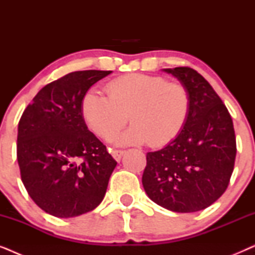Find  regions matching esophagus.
<instances>
[{
    "mask_svg": "<svg viewBox=\"0 0 255 255\" xmlns=\"http://www.w3.org/2000/svg\"><path fill=\"white\" fill-rule=\"evenodd\" d=\"M110 152H111V155L114 156V159L118 162L121 161V158L123 156V154L125 153L124 151H122V149H111Z\"/></svg>",
    "mask_w": 255,
    "mask_h": 255,
    "instance_id": "34e87169",
    "label": "esophagus"
}]
</instances>
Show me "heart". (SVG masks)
Wrapping results in <instances>:
<instances>
[{
    "label": "heart",
    "instance_id": "obj_1",
    "mask_svg": "<svg viewBox=\"0 0 255 255\" xmlns=\"http://www.w3.org/2000/svg\"><path fill=\"white\" fill-rule=\"evenodd\" d=\"M108 97L89 90L81 111L87 127L102 139H110L127 124L132 127L115 139L118 145L161 147L181 133L190 110L186 87L161 76L130 74L107 86Z\"/></svg>",
    "mask_w": 255,
    "mask_h": 255
}]
</instances>
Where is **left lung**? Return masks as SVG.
Listing matches in <instances>:
<instances>
[{
  "mask_svg": "<svg viewBox=\"0 0 255 255\" xmlns=\"http://www.w3.org/2000/svg\"><path fill=\"white\" fill-rule=\"evenodd\" d=\"M162 71L186 87L190 110L181 133L163 148L146 154L142 187L167 210L200 211L229 186L237 153L232 118L210 83L195 69Z\"/></svg>",
  "mask_w": 255,
  "mask_h": 255,
  "instance_id": "8db88e82",
  "label": "left lung"
}]
</instances>
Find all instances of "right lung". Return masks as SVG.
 <instances>
[{"instance_id": "right-lung-1", "label": "right lung", "mask_w": 255, "mask_h": 255, "mask_svg": "<svg viewBox=\"0 0 255 255\" xmlns=\"http://www.w3.org/2000/svg\"><path fill=\"white\" fill-rule=\"evenodd\" d=\"M111 71H79L48 83L18 123L17 160L30 197L54 217L89 212L106 195L117 162L87 128L82 99Z\"/></svg>"}]
</instances>
